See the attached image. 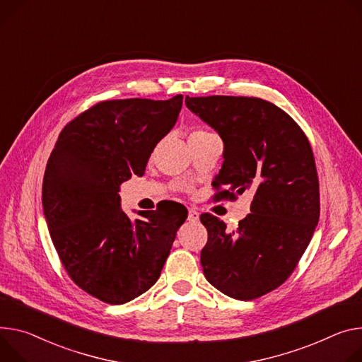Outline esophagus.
I'll return each mask as SVG.
<instances>
[{"instance_id": "34e87169", "label": "esophagus", "mask_w": 362, "mask_h": 362, "mask_svg": "<svg viewBox=\"0 0 362 362\" xmlns=\"http://www.w3.org/2000/svg\"><path fill=\"white\" fill-rule=\"evenodd\" d=\"M187 221L189 222H198L199 221V212L193 209V208H190L189 214H187Z\"/></svg>"}]
</instances>
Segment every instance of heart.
<instances>
[{
  "instance_id": "1",
  "label": "heart",
  "mask_w": 362,
  "mask_h": 362,
  "mask_svg": "<svg viewBox=\"0 0 362 362\" xmlns=\"http://www.w3.org/2000/svg\"><path fill=\"white\" fill-rule=\"evenodd\" d=\"M205 134H209L208 131H205V129H196V131H193V133L190 134V137H199V136H205Z\"/></svg>"
}]
</instances>
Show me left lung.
<instances>
[{
  "label": "left lung",
  "mask_w": 362,
  "mask_h": 362,
  "mask_svg": "<svg viewBox=\"0 0 362 362\" xmlns=\"http://www.w3.org/2000/svg\"><path fill=\"white\" fill-rule=\"evenodd\" d=\"M186 107L218 131L223 164L215 201L252 194L238 228L202 214L206 280L223 294L252 300L281 286L298 266L319 221V179L310 143L287 112L255 96H186Z\"/></svg>",
  "instance_id": "obj_1"
}]
</instances>
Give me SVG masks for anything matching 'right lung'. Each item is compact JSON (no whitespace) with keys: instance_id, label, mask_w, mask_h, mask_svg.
<instances>
[{"instance_id":"right-lung-1","label":"right lung","mask_w":362,"mask_h":362,"mask_svg":"<svg viewBox=\"0 0 362 362\" xmlns=\"http://www.w3.org/2000/svg\"><path fill=\"white\" fill-rule=\"evenodd\" d=\"M183 96L110 100L60 131L43 177V211L63 269L110 305L139 298L160 277L187 209L169 202L131 219L119 185L143 176L156 144L173 128Z\"/></svg>"}]
</instances>
